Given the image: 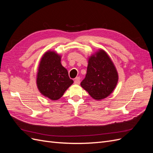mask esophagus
Returning a JSON list of instances; mask_svg holds the SVG:
<instances>
[{"label": "esophagus", "mask_w": 153, "mask_h": 153, "mask_svg": "<svg viewBox=\"0 0 153 153\" xmlns=\"http://www.w3.org/2000/svg\"><path fill=\"white\" fill-rule=\"evenodd\" d=\"M80 83V77H76L75 80H74V84H76V85H79Z\"/></svg>", "instance_id": "34e87169"}]
</instances>
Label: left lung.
Instances as JSON below:
<instances>
[{"label":"left lung","mask_w":153,"mask_h":153,"mask_svg":"<svg viewBox=\"0 0 153 153\" xmlns=\"http://www.w3.org/2000/svg\"><path fill=\"white\" fill-rule=\"evenodd\" d=\"M118 80V73L112 59L105 50L100 49L88 59L87 74L80 85L92 98L100 101L110 96Z\"/></svg>","instance_id":"left-lung-1"}]
</instances>
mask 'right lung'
I'll list each match as a JSON object with an SVG mask.
<instances>
[{
    "mask_svg": "<svg viewBox=\"0 0 153 153\" xmlns=\"http://www.w3.org/2000/svg\"><path fill=\"white\" fill-rule=\"evenodd\" d=\"M61 55L48 50L41 59L36 78L40 93L51 100H58L73 83L61 62Z\"/></svg>",
    "mask_w": 153,
    "mask_h": 153,
    "instance_id": "1",
    "label": "right lung"
}]
</instances>
